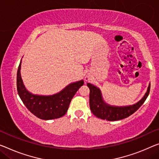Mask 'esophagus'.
<instances>
[{"mask_svg": "<svg viewBox=\"0 0 159 159\" xmlns=\"http://www.w3.org/2000/svg\"><path fill=\"white\" fill-rule=\"evenodd\" d=\"M85 80H86V81H89V77H85Z\"/></svg>", "mask_w": 159, "mask_h": 159, "instance_id": "34e87169", "label": "esophagus"}]
</instances>
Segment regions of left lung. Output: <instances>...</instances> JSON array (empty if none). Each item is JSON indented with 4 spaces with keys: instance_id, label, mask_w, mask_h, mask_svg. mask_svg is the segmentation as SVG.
<instances>
[{
    "instance_id": "left-lung-1",
    "label": "left lung",
    "mask_w": 159,
    "mask_h": 159,
    "mask_svg": "<svg viewBox=\"0 0 159 159\" xmlns=\"http://www.w3.org/2000/svg\"><path fill=\"white\" fill-rule=\"evenodd\" d=\"M89 88V107L94 116L107 121H117L125 119L134 114L139 109L147 98L150 92V84H148L147 91L141 99L138 102L129 106H113L106 103L102 97L101 90L99 87L92 84L87 83Z\"/></svg>"
}]
</instances>
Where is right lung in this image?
Returning a JSON list of instances; mask_svg holds the SVG:
<instances>
[{
    "instance_id": "1",
    "label": "right lung",
    "mask_w": 159,
    "mask_h": 159,
    "mask_svg": "<svg viewBox=\"0 0 159 159\" xmlns=\"http://www.w3.org/2000/svg\"><path fill=\"white\" fill-rule=\"evenodd\" d=\"M22 60L17 72V89L20 98L31 113L44 120L60 118L67 111L70 102L79 88L84 84L83 80L70 83L58 93L52 95H39L26 89L20 75Z\"/></svg>"
}]
</instances>
